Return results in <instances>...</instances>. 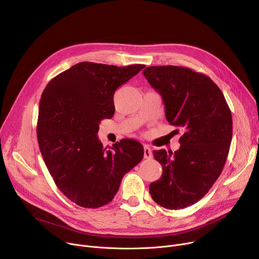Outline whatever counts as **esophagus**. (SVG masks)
Here are the masks:
<instances>
[{
	"instance_id": "34e87169",
	"label": "esophagus",
	"mask_w": 259,
	"mask_h": 259,
	"mask_svg": "<svg viewBox=\"0 0 259 259\" xmlns=\"http://www.w3.org/2000/svg\"><path fill=\"white\" fill-rule=\"evenodd\" d=\"M152 156H153V154H152L151 148L149 146H144V157L146 159H150V158H152Z\"/></svg>"
}]
</instances>
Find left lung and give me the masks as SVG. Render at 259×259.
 Returning a JSON list of instances; mask_svg holds the SVG:
<instances>
[{"mask_svg": "<svg viewBox=\"0 0 259 259\" xmlns=\"http://www.w3.org/2000/svg\"><path fill=\"white\" fill-rule=\"evenodd\" d=\"M143 74L161 95L167 122L184 129L174 154L153 151L162 175L150 184V194L166 209H182L202 199L221 175L232 139L231 111L218 85L191 68L149 66Z\"/></svg>", "mask_w": 259, "mask_h": 259, "instance_id": "1", "label": "left lung"}]
</instances>
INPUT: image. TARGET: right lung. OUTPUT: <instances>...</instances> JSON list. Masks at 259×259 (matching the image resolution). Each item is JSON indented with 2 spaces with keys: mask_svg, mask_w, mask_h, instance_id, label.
<instances>
[{
  "mask_svg": "<svg viewBox=\"0 0 259 259\" xmlns=\"http://www.w3.org/2000/svg\"><path fill=\"white\" fill-rule=\"evenodd\" d=\"M144 67L79 62L52 79L41 95L36 132L42 158L61 193L81 207L109 203L144 157L139 142L122 140L111 151L97 136L101 120L114 114L116 89Z\"/></svg>",
  "mask_w": 259,
  "mask_h": 259,
  "instance_id": "right-lung-1",
  "label": "right lung"
}]
</instances>
